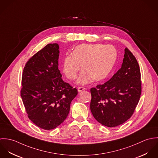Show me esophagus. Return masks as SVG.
<instances>
[{
	"label": "esophagus",
	"mask_w": 158,
	"mask_h": 158,
	"mask_svg": "<svg viewBox=\"0 0 158 158\" xmlns=\"http://www.w3.org/2000/svg\"><path fill=\"white\" fill-rule=\"evenodd\" d=\"M85 89H86V88H84V87H78V91L79 92H81V91L85 90Z\"/></svg>",
	"instance_id": "34e87169"
}]
</instances>
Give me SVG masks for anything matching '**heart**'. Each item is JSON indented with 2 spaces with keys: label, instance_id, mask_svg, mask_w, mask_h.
Here are the masks:
<instances>
[{
  "label": "heart",
  "instance_id": "heart-1",
  "mask_svg": "<svg viewBox=\"0 0 158 158\" xmlns=\"http://www.w3.org/2000/svg\"><path fill=\"white\" fill-rule=\"evenodd\" d=\"M117 56L115 48L103 44H83L76 46L71 55L63 59L62 70L69 80L76 78L78 72L82 71L77 83H88L92 78L94 81L103 80L111 73Z\"/></svg>",
  "mask_w": 158,
  "mask_h": 158
}]
</instances>
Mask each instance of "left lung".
Returning a JSON list of instances; mask_svg holds the SVG:
<instances>
[{
  "mask_svg": "<svg viewBox=\"0 0 158 158\" xmlns=\"http://www.w3.org/2000/svg\"><path fill=\"white\" fill-rule=\"evenodd\" d=\"M140 71L133 54L125 49L121 68L103 85L90 89V109L94 118L104 126H118L133 114L142 86Z\"/></svg>",
  "mask_w": 158,
  "mask_h": 158,
  "instance_id": "8db88e82",
  "label": "left lung"
}]
</instances>
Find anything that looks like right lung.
I'll list each match as a JSON object with an SVG mask.
<instances>
[{"instance_id":"1","label":"right lung","mask_w":158,"mask_h":158,"mask_svg":"<svg viewBox=\"0 0 158 158\" xmlns=\"http://www.w3.org/2000/svg\"><path fill=\"white\" fill-rule=\"evenodd\" d=\"M59 45L48 44L27 62L21 96L28 118L38 127L50 130L68 117L78 90L64 82L58 69Z\"/></svg>"}]
</instances>
